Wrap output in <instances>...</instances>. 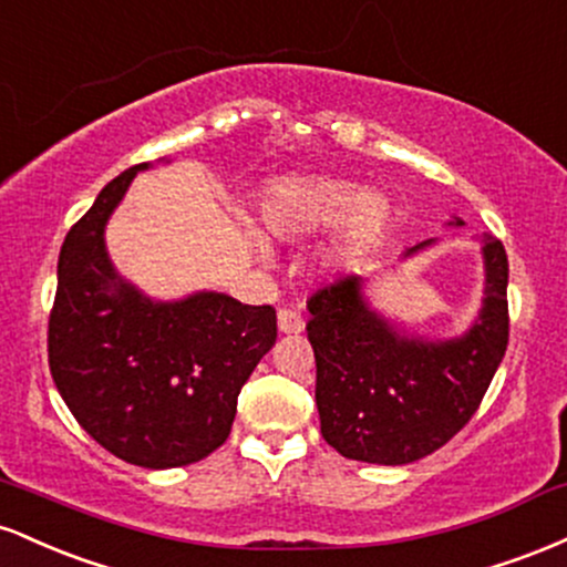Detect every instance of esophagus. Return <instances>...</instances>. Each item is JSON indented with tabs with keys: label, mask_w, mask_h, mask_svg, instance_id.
Listing matches in <instances>:
<instances>
[{
	"label": "esophagus",
	"mask_w": 567,
	"mask_h": 567,
	"mask_svg": "<svg viewBox=\"0 0 567 567\" xmlns=\"http://www.w3.org/2000/svg\"><path fill=\"white\" fill-rule=\"evenodd\" d=\"M277 324H279V333H303L306 328L303 317L298 315L296 309H279Z\"/></svg>",
	"instance_id": "obj_1"
}]
</instances>
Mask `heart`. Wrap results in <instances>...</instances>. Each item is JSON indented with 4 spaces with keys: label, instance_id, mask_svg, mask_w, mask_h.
I'll list each match as a JSON object with an SVG mask.
<instances>
[{
    "label": "heart",
    "instance_id": "b5f03b06",
    "mask_svg": "<svg viewBox=\"0 0 567 567\" xmlns=\"http://www.w3.org/2000/svg\"><path fill=\"white\" fill-rule=\"evenodd\" d=\"M266 231L279 239L315 237L333 229L322 261L328 269H349L381 243L389 202L362 194L360 184L333 175H290L269 186L258 205Z\"/></svg>",
    "mask_w": 567,
    "mask_h": 567
}]
</instances>
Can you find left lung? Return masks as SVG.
Listing matches in <instances>:
<instances>
[{
  "instance_id": "8db88e82",
  "label": "left lung",
  "mask_w": 567,
  "mask_h": 567,
  "mask_svg": "<svg viewBox=\"0 0 567 567\" xmlns=\"http://www.w3.org/2000/svg\"><path fill=\"white\" fill-rule=\"evenodd\" d=\"M483 311L455 341L424 343L396 333L368 309L357 275L311 292L306 333L317 360L315 396L322 437L338 453L400 466L434 453L470 424L509 343V261L501 239L483 234Z\"/></svg>"
}]
</instances>
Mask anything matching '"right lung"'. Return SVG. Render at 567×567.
Listing matches in <instances>:
<instances>
[{
	"instance_id": "1",
	"label": "right lung",
	"mask_w": 567,
	"mask_h": 567,
	"mask_svg": "<svg viewBox=\"0 0 567 567\" xmlns=\"http://www.w3.org/2000/svg\"><path fill=\"white\" fill-rule=\"evenodd\" d=\"M146 167L116 175L63 239L48 357L63 402L97 445L173 470L229 437L239 389L277 341V311L224 292L154 303L116 277L103 226Z\"/></svg>"
}]
</instances>
